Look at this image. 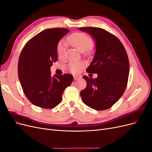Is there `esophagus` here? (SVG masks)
Returning a JSON list of instances; mask_svg holds the SVG:
<instances>
[{"label": "esophagus", "mask_w": 152, "mask_h": 152, "mask_svg": "<svg viewBox=\"0 0 152 152\" xmlns=\"http://www.w3.org/2000/svg\"><path fill=\"white\" fill-rule=\"evenodd\" d=\"M80 78L79 76H77V75H73V79H74L75 80H78Z\"/></svg>", "instance_id": "obj_1"}]
</instances>
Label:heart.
I'll return each instance as SVG.
<instances>
[{"instance_id": "b5f03b06", "label": "heart", "mask_w": 152, "mask_h": 152, "mask_svg": "<svg viewBox=\"0 0 152 152\" xmlns=\"http://www.w3.org/2000/svg\"><path fill=\"white\" fill-rule=\"evenodd\" d=\"M68 41L70 44L79 51L83 53L91 48L92 40L89 37L82 33H75L68 37ZM57 54L59 59L65 56L66 51V43L63 40L59 41L57 45ZM84 64L81 62H72L69 64V69L73 73H77L80 71Z\"/></svg>"}]
</instances>
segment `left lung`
<instances>
[{
    "label": "left lung",
    "mask_w": 152,
    "mask_h": 152,
    "mask_svg": "<svg viewBox=\"0 0 152 152\" xmlns=\"http://www.w3.org/2000/svg\"><path fill=\"white\" fill-rule=\"evenodd\" d=\"M79 30L94 40L95 54L86 72L98 74L94 79L83 76L87 86L80 92L82 100L94 110L108 109L121 98L127 84L129 63L126 49L117 37L104 29L86 27Z\"/></svg>",
    "instance_id": "1"
}]
</instances>
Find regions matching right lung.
I'll return each mask as SVG.
<instances>
[{
    "instance_id": "right-lung-1",
    "label": "right lung",
    "mask_w": 152,
    "mask_h": 152,
    "mask_svg": "<svg viewBox=\"0 0 152 152\" xmlns=\"http://www.w3.org/2000/svg\"><path fill=\"white\" fill-rule=\"evenodd\" d=\"M70 31L50 28L26 43L18 62V78L26 97L37 107L53 108L61 102L64 91L73 81L70 74L51 76L50 66L58 60L57 45Z\"/></svg>"
}]
</instances>
